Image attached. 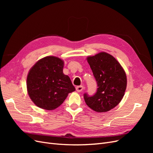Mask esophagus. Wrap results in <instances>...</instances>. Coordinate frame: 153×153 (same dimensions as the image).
I'll use <instances>...</instances> for the list:
<instances>
[{"label":"esophagus","mask_w":153,"mask_h":153,"mask_svg":"<svg viewBox=\"0 0 153 153\" xmlns=\"http://www.w3.org/2000/svg\"><path fill=\"white\" fill-rule=\"evenodd\" d=\"M83 89H84V87H83L82 85H80V86H77L76 87V90L77 92H81L83 91Z\"/></svg>","instance_id":"34e87169"}]
</instances>
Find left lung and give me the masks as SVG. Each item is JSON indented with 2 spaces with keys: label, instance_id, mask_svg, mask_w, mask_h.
Masks as SVG:
<instances>
[{
  "label": "left lung",
  "instance_id": "1",
  "mask_svg": "<svg viewBox=\"0 0 153 153\" xmlns=\"http://www.w3.org/2000/svg\"><path fill=\"white\" fill-rule=\"evenodd\" d=\"M98 88L93 96L84 94L85 103L97 112H108L121 101L127 85L126 73L112 55L100 52L87 58Z\"/></svg>",
  "mask_w": 153,
  "mask_h": 153
}]
</instances>
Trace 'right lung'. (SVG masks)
Wrapping results in <instances>:
<instances>
[{"label":"right lung","instance_id":"add662e5","mask_svg":"<svg viewBox=\"0 0 153 153\" xmlns=\"http://www.w3.org/2000/svg\"><path fill=\"white\" fill-rule=\"evenodd\" d=\"M64 61L53 56L40 59L27 78L31 100L38 107L52 110L61 105L69 93L75 91L70 78L63 73Z\"/></svg>","mask_w":153,"mask_h":153}]
</instances>
